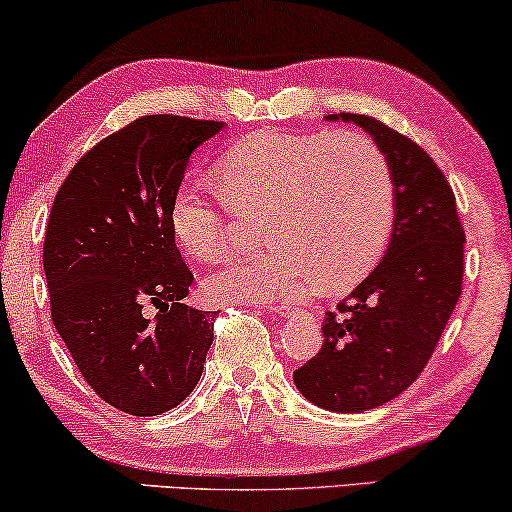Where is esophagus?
<instances>
[{"label":"esophagus","instance_id":"1","mask_svg":"<svg viewBox=\"0 0 512 512\" xmlns=\"http://www.w3.org/2000/svg\"><path fill=\"white\" fill-rule=\"evenodd\" d=\"M265 307L275 312L277 317H289V314H293L291 303H272V305H265Z\"/></svg>","mask_w":512,"mask_h":512}]
</instances>
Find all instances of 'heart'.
Listing matches in <instances>:
<instances>
[{"instance_id": "heart-1", "label": "heart", "mask_w": 512, "mask_h": 512, "mask_svg": "<svg viewBox=\"0 0 512 512\" xmlns=\"http://www.w3.org/2000/svg\"><path fill=\"white\" fill-rule=\"evenodd\" d=\"M216 177L237 214L261 212L265 244L202 282L212 303H272L310 296L319 284H354L375 265L394 221L389 160L359 132H254L216 163ZM233 219L202 179H184L172 195V237L195 261L228 256Z\"/></svg>"}]
</instances>
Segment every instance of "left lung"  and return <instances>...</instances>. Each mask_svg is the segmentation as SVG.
Masks as SVG:
<instances>
[{
  "label": "left lung",
  "instance_id": "obj_1",
  "mask_svg": "<svg viewBox=\"0 0 512 512\" xmlns=\"http://www.w3.org/2000/svg\"><path fill=\"white\" fill-rule=\"evenodd\" d=\"M356 123L387 156L394 177V223L377 268L326 312L324 345L293 373L307 401L333 412H363L410 387L431 359L461 296L464 228L457 200L429 153L361 114Z\"/></svg>",
  "mask_w": 512,
  "mask_h": 512
}]
</instances>
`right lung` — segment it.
<instances>
[{"instance_id":"obj_1","label":"right lung","mask_w":512,"mask_h":512,"mask_svg":"<svg viewBox=\"0 0 512 512\" xmlns=\"http://www.w3.org/2000/svg\"><path fill=\"white\" fill-rule=\"evenodd\" d=\"M226 123L144 116L93 146L55 195L44 240L51 317L95 394L135 417L200 382L219 312L181 303L193 272L170 202L193 151Z\"/></svg>"}]
</instances>
